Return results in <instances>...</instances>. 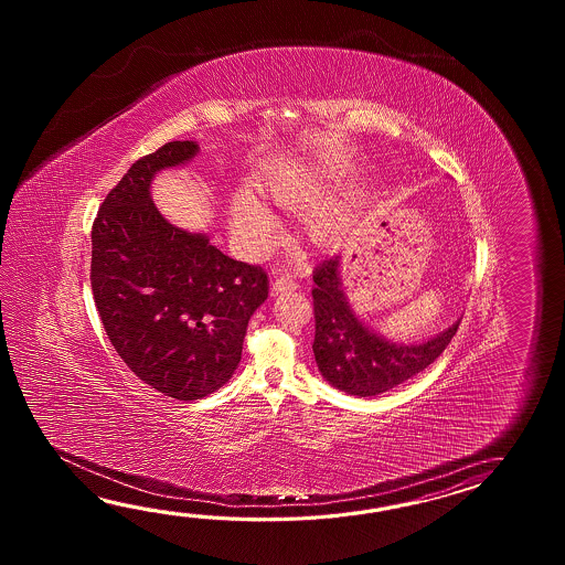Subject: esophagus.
Wrapping results in <instances>:
<instances>
[{"label":"esophagus","instance_id":"obj_1","mask_svg":"<svg viewBox=\"0 0 565 565\" xmlns=\"http://www.w3.org/2000/svg\"><path fill=\"white\" fill-rule=\"evenodd\" d=\"M297 287H299V282H297V278L292 277V275H278V277H275V282H273V290L275 292L295 290Z\"/></svg>","mask_w":565,"mask_h":565}]
</instances>
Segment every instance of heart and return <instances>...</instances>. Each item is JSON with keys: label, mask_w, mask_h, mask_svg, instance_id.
Listing matches in <instances>:
<instances>
[{"label": "heart", "mask_w": 565, "mask_h": 565, "mask_svg": "<svg viewBox=\"0 0 565 565\" xmlns=\"http://www.w3.org/2000/svg\"><path fill=\"white\" fill-rule=\"evenodd\" d=\"M321 192V183L307 173H287L278 180L270 181L266 185V193L280 205L287 207H299V205L309 204ZM234 222L244 236L250 238H265L266 234L273 228V216L250 193H241L234 200ZM307 230L312 242L317 244H327L335 241L339 230H341V220L337 216L335 210L324 207L312 212Z\"/></svg>", "instance_id": "1"}]
</instances>
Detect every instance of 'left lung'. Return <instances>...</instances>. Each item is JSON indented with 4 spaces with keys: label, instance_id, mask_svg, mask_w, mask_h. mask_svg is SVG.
Instances as JSON below:
<instances>
[{
    "label": "left lung",
    "instance_id": "1",
    "mask_svg": "<svg viewBox=\"0 0 565 565\" xmlns=\"http://www.w3.org/2000/svg\"><path fill=\"white\" fill-rule=\"evenodd\" d=\"M312 353L324 380L351 396H377L424 372L457 335L458 324L420 345H394L375 335L349 309L339 280V256L312 273Z\"/></svg>",
    "mask_w": 565,
    "mask_h": 565
}]
</instances>
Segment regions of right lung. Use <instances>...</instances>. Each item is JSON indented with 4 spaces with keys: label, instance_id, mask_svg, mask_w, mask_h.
I'll use <instances>...</instances> for the list:
<instances>
[{
    "label": "right lung",
    "instance_id": "add662e5",
    "mask_svg": "<svg viewBox=\"0 0 565 565\" xmlns=\"http://www.w3.org/2000/svg\"><path fill=\"white\" fill-rule=\"evenodd\" d=\"M195 151L193 141H171L132 163L98 207L90 263L96 311L120 360L163 396L185 402L228 382L248 321L268 297L263 266L171 226L151 202L157 171Z\"/></svg>",
    "mask_w": 565,
    "mask_h": 565
}]
</instances>
